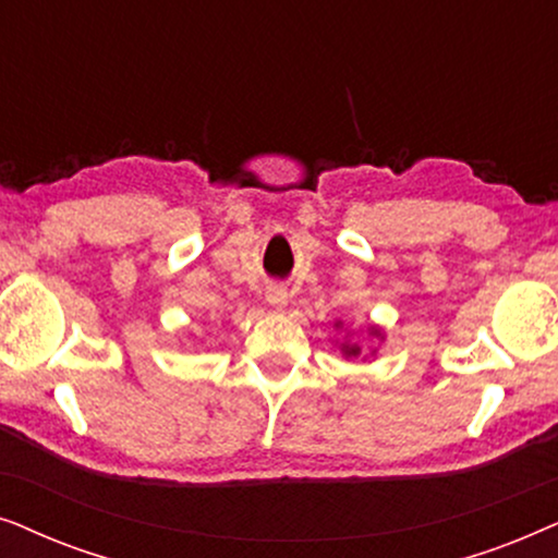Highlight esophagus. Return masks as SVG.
Returning a JSON list of instances; mask_svg holds the SVG:
<instances>
[{
  "label": "esophagus",
  "mask_w": 558,
  "mask_h": 558,
  "mask_svg": "<svg viewBox=\"0 0 558 558\" xmlns=\"http://www.w3.org/2000/svg\"><path fill=\"white\" fill-rule=\"evenodd\" d=\"M265 299H267V303H270V306L283 308L286 301H288V291H286L283 286H270L265 291Z\"/></svg>",
  "instance_id": "obj_1"
}]
</instances>
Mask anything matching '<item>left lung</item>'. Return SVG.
Wrapping results in <instances>:
<instances>
[{
	"mask_svg": "<svg viewBox=\"0 0 558 558\" xmlns=\"http://www.w3.org/2000/svg\"><path fill=\"white\" fill-rule=\"evenodd\" d=\"M344 354H347V356H356V354H360V347H356V344L349 347V344H347V347H344Z\"/></svg>",
	"mask_w": 558,
	"mask_h": 558,
	"instance_id": "left-lung-1",
	"label": "left lung"
}]
</instances>
